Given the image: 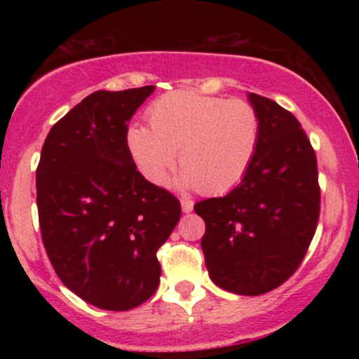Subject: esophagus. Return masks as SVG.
I'll return each mask as SVG.
<instances>
[{
	"instance_id": "esophagus-1",
	"label": "esophagus",
	"mask_w": 359,
	"mask_h": 359,
	"mask_svg": "<svg viewBox=\"0 0 359 359\" xmlns=\"http://www.w3.org/2000/svg\"><path fill=\"white\" fill-rule=\"evenodd\" d=\"M180 204H182V211L184 212H191L194 209V203H192V201H189V199H182V201H180Z\"/></svg>"
}]
</instances>
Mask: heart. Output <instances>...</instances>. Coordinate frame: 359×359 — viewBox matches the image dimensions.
<instances>
[{"label": "heart", "mask_w": 359, "mask_h": 359, "mask_svg": "<svg viewBox=\"0 0 359 359\" xmlns=\"http://www.w3.org/2000/svg\"><path fill=\"white\" fill-rule=\"evenodd\" d=\"M150 126L131 125L126 145L151 184H165L180 150V187L231 191L250 170L259 143L258 111L243 100L172 90L148 109Z\"/></svg>", "instance_id": "obj_1"}]
</instances>
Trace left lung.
<instances>
[{
	"label": "left lung",
	"mask_w": 359,
	"mask_h": 359,
	"mask_svg": "<svg viewBox=\"0 0 359 359\" xmlns=\"http://www.w3.org/2000/svg\"><path fill=\"white\" fill-rule=\"evenodd\" d=\"M259 143L250 170L224 197L194 205L209 277L240 295H262L294 275L314 238L320 209L316 151L297 118L250 93Z\"/></svg>",
	"instance_id": "left-lung-1"
}]
</instances>
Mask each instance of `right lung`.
Segmentation results:
<instances>
[{
  "label": "right lung",
  "mask_w": 359,
  "mask_h": 359,
  "mask_svg": "<svg viewBox=\"0 0 359 359\" xmlns=\"http://www.w3.org/2000/svg\"><path fill=\"white\" fill-rule=\"evenodd\" d=\"M155 86L96 90L59 119L36 167L40 231L65 287L104 311H130L160 283L156 251L180 203L137 170L128 123Z\"/></svg>",
  "instance_id": "add662e5"
}]
</instances>
